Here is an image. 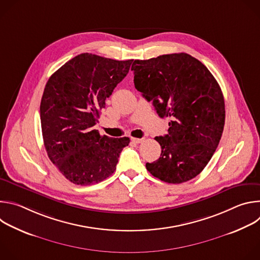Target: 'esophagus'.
Here are the masks:
<instances>
[{
	"instance_id": "esophagus-1",
	"label": "esophagus",
	"mask_w": 260,
	"mask_h": 260,
	"mask_svg": "<svg viewBox=\"0 0 260 260\" xmlns=\"http://www.w3.org/2000/svg\"><path fill=\"white\" fill-rule=\"evenodd\" d=\"M144 141V139H139V138H132V142L136 143V144H139V143H142Z\"/></svg>"
}]
</instances>
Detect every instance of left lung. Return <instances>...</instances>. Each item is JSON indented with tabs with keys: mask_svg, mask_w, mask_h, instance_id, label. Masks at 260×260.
I'll return each instance as SVG.
<instances>
[{
	"mask_svg": "<svg viewBox=\"0 0 260 260\" xmlns=\"http://www.w3.org/2000/svg\"><path fill=\"white\" fill-rule=\"evenodd\" d=\"M132 71L137 90L152 102L159 117L171 118L169 134L155 137L160 157L146 169L167 183L193 179L223 133L225 105L218 82L205 64L183 52L136 59Z\"/></svg>",
	"mask_w": 260,
	"mask_h": 260,
	"instance_id": "left-lung-1",
	"label": "left lung"
}]
</instances>
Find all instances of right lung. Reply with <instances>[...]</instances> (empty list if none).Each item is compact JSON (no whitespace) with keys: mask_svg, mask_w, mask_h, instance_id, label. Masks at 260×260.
<instances>
[{"mask_svg":"<svg viewBox=\"0 0 260 260\" xmlns=\"http://www.w3.org/2000/svg\"><path fill=\"white\" fill-rule=\"evenodd\" d=\"M134 59L81 53L54 72L40 105L48 157L72 183H99L116 170L129 138L113 139L93 129L106 99L127 75Z\"/></svg>","mask_w":260,"mask_h":260,"instance_id":"1","label":"right lung"}]
</instances>
